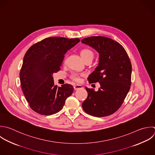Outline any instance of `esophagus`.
<instances>
[{
  "label": "esophagus",
  "mask_w": 155,
  "mask_h": 155,
  "mask_svg": "<svg viewBox=\"0 0 155 155\" xmlns=\"http://www.w3.org/2000/svg\"><path fill=\"white\" fill-rule=\"evenodd\" d=\"M82 88V86L81 85H80V84H76V85H75L74 86V90H79V89H81V88Z\"/></svg>",
  "instance_id": "34e87169"
}]
</instances>
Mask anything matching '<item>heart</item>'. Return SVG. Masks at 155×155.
Returning <instances> with one entry per match:
<instances>
[{"label":"heart","instance_id":"1","mask_svg":"<svg viewBox=\"0 0 155 155\" xmlns=\"http://www.w3.org/2000/svg\"><path fill=\"white\" fill-rule=\"evenodd\" d=\"M81 56L82 57V58L83 59V60L85 61L87 59H92L93 58L94 56V54L93 53V51L91 50H90V49L88 48H84L82 49L81 52H80ZM72 79L75 81H80V78L79 76L77 74H74L72 75Z\"/></svg>","mask_w":155,"mask_h":155}]
</instances>
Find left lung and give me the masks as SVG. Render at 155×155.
Instances as JSON below:
<instances>
[{
  "mask_svg": "<svg viewBox=\"0 0 155 155\" xmlns=\"http://www.w3.org/2000/svg\"><path fill=\"white\" fill-rule=\"evenodd\" d=\"M82 44L93 48L99 53V64L89 75L90 84L98 82V91L85 87L88 93L82 103L84 110L96 117H104L116 112L122 104L131 85V64L124 47L106 37L84 38Z\"/></svg>",
  "mask_w": 155,
  "mask_h": 155,
  "instance_id": "left-lung-1",
  "label": "left lung"
}]
</instances>
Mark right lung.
Masks as SVG:
<instances>
[{"label":"right lung","mask_w":155,"mask_h":155,"mask_svg":"<svg viewBox=\"0 0 155 155\" xmlns=\"http://www.w3.org/2000/svg\"><path fill=\"white\" fill-rule=\"evenodd\" d=\"M79 39L52 37L32 45L27 51L20 71L21 85L31 108L42 115L59 112L74 88L66 84L54 85L53 74L60 70L64 55Z\"/></svg>","instance_id":"add662e5"}]
</instances>
